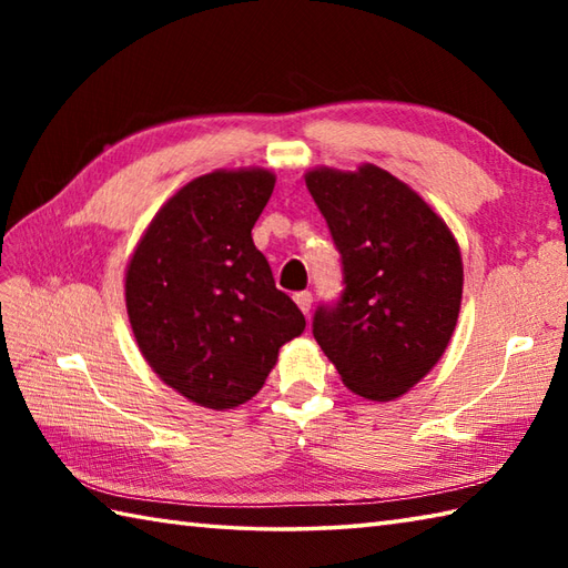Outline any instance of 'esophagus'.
<instances>
[{
	"instance_id": "34e87169",
	"label": "esophagus",
	"mask_w": 568,
	"mask_h": 568,
	"mask_svg": "<svg viewBox=\"0 0 568 568\" xmlns=\"http://www.w3.org/2000/svg\"><path fill=\"white\" fill-rule=\"evenodd\" d=\"M293 300H295V305L303 310V315H307L310 307H312V295L307 291H303V293H295Z\"/></svg>"
}]
</instances>
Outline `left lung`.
<instances>
[{
    "label": "left lung",
    "mask_w": 568,
    "mask_h": 568,
    "mask_svg": "<svg viewBox=\"0 0 568 568\" xmlns=\"http://www.w3.org/2000/svg\"><path fill=\"white\" fill-rule=\"evenodd\" d=\"M305 185L342 253L344 293L320 307L312 334L344 385L388 403L437 366L464 293L452 229L403 180L364 163L312 168Z\"/></svg>",
    "instance_id": "1"
}]
</instances>
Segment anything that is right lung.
<instances>
[{
    "mask_svg": "<svg viewBox=\"0 0 568 568\" xmlns=\"http://www.w3.org/2000/svg\"><path fill=\"white\" fill-rule=\"evenodd\" d=\"M265 168L190 180L131 253L124 297L139 352L190 403L232 409L256 395L305 317L275 287L251 229L271 200Z\"/></svg>",
    "mask_w": 568,
    "mask_h": 568,
    "instance_id": "obj_1",
    "label": "right lung"
}]
</instances>
